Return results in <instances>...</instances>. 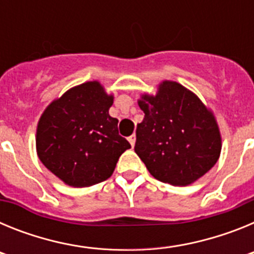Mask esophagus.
<instances>
[{
    "label": "esophagus",
    "instance_id": "34e87169",
    "mask_svg": "<svg viewBox=\"0 0 254 254\" xmlns=\"http://www.w3.org/2000/svg\"><path fill=\"white\" fill-rule=\"evenodd\" d=\"M128 141H129V143H131V146L133 147L134 142H136V136H134V134H131V136L128 137Z\"/></svg>",
    "mask_w": 254,
    "mask_h": 254
}]
</instances>
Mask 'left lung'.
Listing matches in <instances>:
<instances>
[{"mask_svg":"<svg viewBox=\"0 0 254 254\" xmlns=\"http://www.w3.org/2000/svg\"><path fill=\"white\" fill-rule=\"evenodd\" d=\"M138 107L134 152L152 177L172 186H188L214 167L221 133L214 112L177 81L164 80L155 95L143 93Z\"/></svg>","mask_w":254,"mask_h":254,"instance_id":"1","label":"left lung"}]
</instances>
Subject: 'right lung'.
Wrapping results in <instances>:
<instances>
[{
    "label": "right lung",
    "mask_w": 254,
    "mask_h": 254,
    "mask_svg": "<svg viewBox=\"0 0 254 254\" xmlns=\"http://www.w3.org/2000/svg\"><path fill=\"white\" fill-rule=\"evenodd\" d=\"M114 100L99 81L73 86L49 103L37 126V154L64 185L89 187L113 174L131 145L109 116Z\"/></svg>",
    "instance_id": "1"
}]
</instances>
